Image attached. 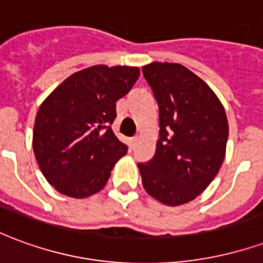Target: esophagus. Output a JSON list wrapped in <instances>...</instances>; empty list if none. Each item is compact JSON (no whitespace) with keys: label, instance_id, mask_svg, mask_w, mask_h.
Masks as SVG:
<instances>
[{"label":"esophagus","instance_id":"1","mask_svg":"<svg viewBox=\"0 0 263 263\" xmlns=\"http://www.w3.org/2000/svg\"><path fill=\"white\" fill-rule=\"evenodd\" d=\"M137 142H138V137H134V138H131V139H129V143H131V148L132 149L135 148V145H137Z\"/></svg>","mask_w":263,"mask_h":263}]
</instances>
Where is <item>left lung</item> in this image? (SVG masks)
Segmentation results:
<instances>
[{"label": "left lung", "mask_w": 263, "mask_h": 263, "mask_svg": "<svg viewBox=\"0 0 263 263\" xmlns=\"http://www.w3.org/2000/svg\"><path fill=\"white\" fill-rule=\"evenodd\" d=\"M159 107V139L146 163H138L146 193L180 205L203 193L226 158L228 121L214 91L179 63L142 67Z\"/></svg>", "instance_id": "left-lung-1"}]
</instances>
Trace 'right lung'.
Wrapping results in <instances>:
<instances>
[{
	"instance_id": "obj_1",
	"label": "right lung",
	"mask_w": 263,
	"mask_h": 263,
	"mask_svg": "<svg viewBox=\"0 0 263 263\" xmlns=\"http://www.w3.org/2000/svg\"><path fill=\"white\" fill-rule=\"evenodd\" d=\"M138 77V67L91 66L67 77L39 107L33 152L43 176L59 193L84 198L105 186L128 151L111 129L115 103Z\"/></svg>"
}]
</instances>
